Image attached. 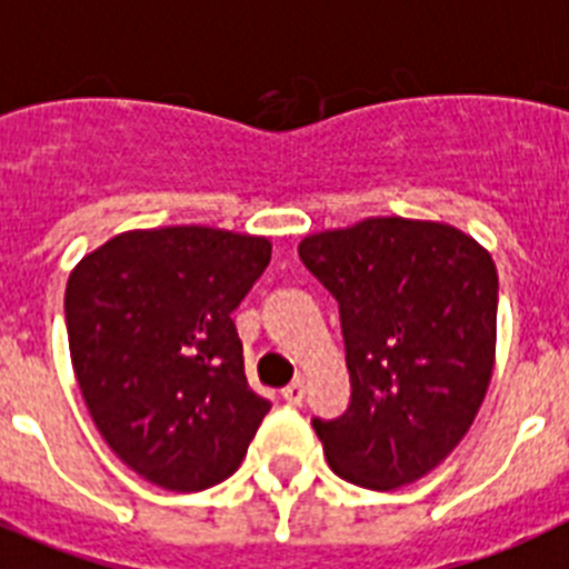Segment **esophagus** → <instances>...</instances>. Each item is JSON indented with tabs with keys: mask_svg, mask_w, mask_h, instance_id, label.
Returning <instances> with one entry per match:
<instances>
[{
	"mask_svg": "<svg viewBox=\"0 0 569 569\" xmlns=\"http://www.w3.org/2000/svg\"><path fill=\"white\" fill-rule=\"evenodd\" d=\"M303 396H307V381L303 379L292 381L289 388H283V402H289V405H300L303 402Z\"/></svg>",
	"mask_w": 569,
	"mask_h": 569,
	"instance_id": "34e87169",
	"label": "esophagus"
}]
</instances>
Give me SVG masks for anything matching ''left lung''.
Instances as JSON below:
<instances>
[{"label":"left lung","instance_id":"8db88e82","mask_svg":"<svg viewBox=\"0 0 569 569\" xmlns=\"http://www.w3.org/2000/svg\"><path fill=\"white\" fill-rule=\"evenodd\" d=\"M341 309L352 402L315 419L329 469L361 489L408 486L469 433L498 347V269L433 219L370 217L298 246Z\"/></svg>","mask_w":569,"mask_h":569}]
</instances>
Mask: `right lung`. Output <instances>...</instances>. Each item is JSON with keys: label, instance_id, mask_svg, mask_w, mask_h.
I'll list each match as a JSON object with an SVG mask.
<instances>
[{"label": "right lung", "instance_id": "add662e5", "mask_svg": "<svg viewBox=\"0 0 569 569\" xmlns=\"http://www.w3.org/2000/svg\"><path fill=\"white\" fill-rule=\"evenodd\" d=\"M271 260L269 237L136 228L71 269V367L94 428L136 475L202 491L240 469L271 402L248 388L231 321Z\"/></svg>", "mask_w": 569, "mask_h": 569}]
</instances>
